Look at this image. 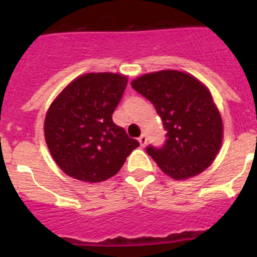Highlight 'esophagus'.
<instances>
[{
  "instance_id": "esophagus-1",
  "label": "esophagus",
  "mask_w": 257,
  "mask_h": 257,
  "mask_svg": "<svg viewBox=\"0 0 257 257\" xmlns=\"http://www.w3.org/2000/svg\"><path fill=\"white\" fill-rule=\"evenodd\" d=\"M147 142H148V139H147V136L145 135H142L139 138V143H140V145H142V147H145V145H147Z\"/></svg>"
}]
</instances>
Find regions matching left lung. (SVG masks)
Here are the masks:
<instances>
[{
  "label": "left lung",
  "instance_id": "8db88e82",
  "mask_svg": "<svg viewBox=\"0 0 257 257\" xmlns=\"http://www.w3.org/2000/svg\"><path fill=\"white\" fill-rule=\"evenodd\" d=\"M131 86L153 104L167 131L162 147H147L160 169L176 180L205 171L222 142L221 115L207 87L179 70L144 74Z\"/></svg>",
  "mask_w": 257,
  "mask_h": 257
}]
</instances>
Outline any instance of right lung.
I'll return each instance as SVG.
<instances>
[{
	"label": "right lung",
	"instance_id": "add662e5",
	"mask_svg": "<svg viewBox=\"0 0 257 257\" xmlns=\"http://www.w3.org/2000/svg\"><path fill=\"white\" fill-rule=\"evenodd\" d=\"M126 86L127 77L122 74L87 73L52 101L45 118V139L68 176L100 183L114 176L139 147L112 119Z\"/></svg>",
	"mask_w": 257,
	"mask_h": 257
}]
</instances>
